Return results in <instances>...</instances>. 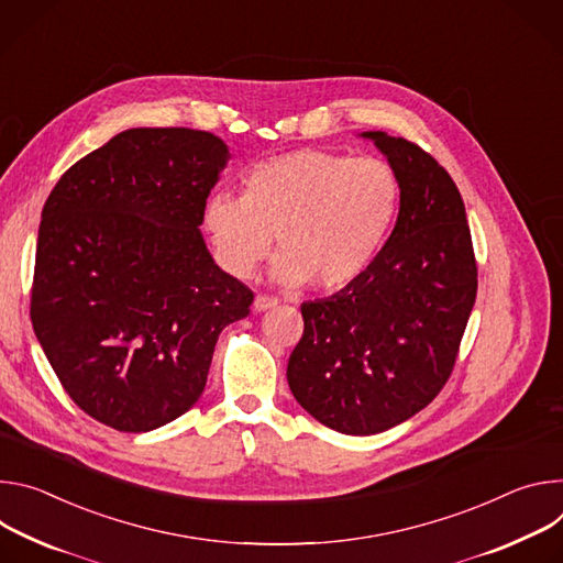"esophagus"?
I'll list each match as a JSON object with an SVG mask.
<instances>
[{"instance_id": "esophagus-1", "label": "esophagus", "mask_w": 563, "mask_h": 563, "mask_svg": "<svg viewBox=\"0 0 563 563\" xmlns=\"http://www.w3.org/2000/svg\"><path fill=\"white\" fill-rule=\"evenodd\" d=\"M275 306H277V299L266 297V295H257L255 301H253L255 313H264V310H271V308H275Z\"/></svg>"}]
</instances>
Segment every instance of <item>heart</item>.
<instances>
[{
  "instance_id": "b5f03b06",
  "label": "heart",
  "mask_w": 563,
  "mask_h": 563,
  "mask_svg": "<svg viewBox=\"0 0 563 563\" xmlns=\"http://www.w3.org/2000/svg\"><path fill=\"white\" fill-rule=\"evenodd\" d=\"M243 192H214L203 228L219 264L247 279L268 257L282 286L338 290L355 282L385 247L402 201L398 172L383 158L297 150L250 167Z\"/></svg>"
}]
</instances>
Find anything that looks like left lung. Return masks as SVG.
<instances>
[{"instance_id": "8db88e82", "label": "left lung", "mask_w": 563, "mask_h": 563, "mask_svg": "<svg viewBox=\"0 0 563 563\" xmlns=\"http://www.w3.org/2000/svg\"><path fill=\"white\" fill-rule=\"evenodd\" d=\"M360 136L400 176L398 219L355 282L301 303L303 335L286 368L295 400L349 435L387 431L439 396L476 299L472 236L452 176L405 139Z\"/></svg>"}]
</instances>
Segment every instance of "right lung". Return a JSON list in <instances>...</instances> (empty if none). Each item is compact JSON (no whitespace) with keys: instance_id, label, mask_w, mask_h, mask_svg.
<instances>
[{"instance_id":"add662e5","label":"right lung","mask_w":563,"mask_h":563,"mask_svg":"<svg viewBox=\"0 0 563 563\" xmlns=\"http://www.w3.org/2000/svg\"><path fill=\"white\" fill-rule=\"evenodd\" d=\"M228 145L187 128H134L69 167L35 250L33 331L71 400L118 431H152L201 398L219 333L253 290L201 234Z\"/></svg>"}]
</instances>
